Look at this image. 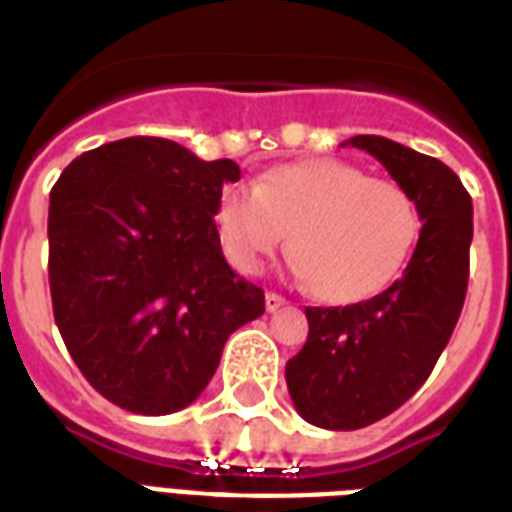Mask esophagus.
<instances>
[{
    "mask_svg": "<svg viewBox=\"0 0 512 512\" xmlns=\"http://www.w3.org/2000/svg\"><path fill=\"white\" fill-rule=\"evenodd\" d=\"M284 305H287V300H284V297L281 295H276V292H268V295H265V308H268V311H279V308H284Z\"/></svg>",
    "mask_w": 512,
    "mask_h": 512,
    "instance_id": "1",
    "label": "esophagus"
}]
</instances>
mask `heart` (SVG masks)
Returning a JSON list of instances; mask_svg holds the SVG:
<instances>
[{
    "mask_svg": "<svg viewBox=\"0 0 512 512\" xmlns=\"http://www.w3.org/2000/svg\"><path fill=\"white\" fill-rule=\"evenodd\" d=\"M215 220L228 260L247 273L289 233L300 276L319 300L335 305L382 292L420 236V209L404 185L366 177L342 159L276 164L252 188H228Z\"/></svg>",
    "mask_w": 512,
    "mask_h": 512,
    "instance_id": "1",
    "label": "heart"
}]
</instances>
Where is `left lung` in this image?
Returning <instances> with one entry per match:
<instances>
[{
  "instance_id": "obj_1",
  "label": "left lung",
  "mask_w": 512,
  "mask_h": 512,
  "mask_svg": "<svg viewBox=\"0 0 512 512\" xmlns=\"http://www.w3.org/2000/svg\"><path fill=\"white\" fill-rule=\"evenodd\" d=\"M348 143L412 193L422 231L404 276L385 292L305 308L308 340L287 361V388L300 417L327 430L366 428L428 380L462 313L473 241V201L444 162L380 135Z\"/></svg>"
}]
</instances>
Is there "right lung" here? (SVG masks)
Segmentation results:
<instances>
[{
	"mask_svg": "<svg viewBox=\"0 0 512 512\" xmlns=\"http://www.w3.org/2000/svg\"><path fill=\"white\" fill-rule=\"evenodd\" d=\"M231 159L124 138L68 164L50 191V295L92 388L135 414L201 396L225 340L265 313L263 289L225 263L215 215Z\"/></svg>",
	"mask_w": 512,
	"mask_h": 512,
	"instance_id": "add662e5",
	"label": "right lung"
}]
</instances>
